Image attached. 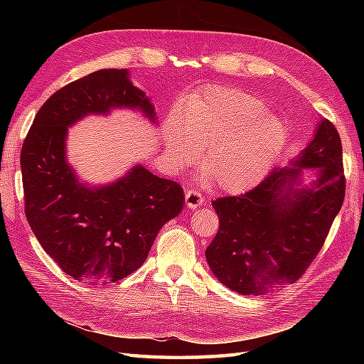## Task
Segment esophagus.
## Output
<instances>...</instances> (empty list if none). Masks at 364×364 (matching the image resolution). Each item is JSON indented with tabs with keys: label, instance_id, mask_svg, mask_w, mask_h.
Returning <instances> with one entry per match:
<instances>
[{
	"label": "esophagus",
	"instance_id": "obj_1",
	"mask_svg": "<svg viewBox=\"0 0 364 364\" xmlns=\"http://www.w3.org/2000/svg\"><path fill=\"white\" fill-rule=\"evenodd\" d=\"M184 198H186V205L188 208H191V210H197V208L203 202L202 192L197 189H189L186 192V196H184Z\"/></svg>",
	"mask_w": 364,
	"mask_h": 364
}]
</instances>
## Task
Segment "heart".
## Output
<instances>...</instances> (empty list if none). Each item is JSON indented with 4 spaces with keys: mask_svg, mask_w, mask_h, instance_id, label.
I'll list each match as a JSON object with an SVG mask.
<instances>
[{
    "mask_svg": "<svg viewBox=\"0 0 364 364\" xmlns=\"http://www.w3.org/2000/svg\"><path fill=\"white\" fill-rule=\"evenodd\" d=\"M185 123L172 117L164 129L167 153L175 167L194 162L203 149L200 164L225 192L252 189L267 175L286 142L280 117L242 90L210 87L188 105Z\"/></svg>",
    "mask_w": 364,
    "mask_h": 364,
    "instance_id": "obj_1",
    "label": "heart"
}]
</instances>
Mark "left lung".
<instances>
[{
	"mask_svg": "<svg viewBox=\"0 0 364 364\" xmlns=\"http://www.w3.org/2000/svg\"><path fill=\"white\" fill-rule=\"evenodd\" d=\"M292 167L272 170L257 188L215 198L219 230L205 252L218 280L242 296L294 283L318 257L344 202L343 145L335 125L321 120ZM304 168H316L300 188Z\"/></svg>",
	"mask_w": 364,
	"mask_h": 364,
	"instance_id": "1",
	"label": "left lung"
}]
</instances>
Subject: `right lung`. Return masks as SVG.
<instances>
[{"label":"right lung","mask_w":364,"mask_h":364,"mask_svg":"<svg viewBox=\"0 0 364 364\" xmlns=\"http://www.w3.org/2000/svg\"><path fill=\"white\" fill-rule=\"evenodd\" d=\"M115 107L156 122L127 68H107L67 84L38 109L23 142L20 166L29 227L58 266L87 284L119 282L144 264L159 230L180 214L184 192L141 164L117 181L92 188L65 158L68 127Z\"/></svg>","instance_id":"right-lung-1"}]
</instances>
